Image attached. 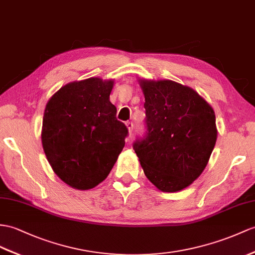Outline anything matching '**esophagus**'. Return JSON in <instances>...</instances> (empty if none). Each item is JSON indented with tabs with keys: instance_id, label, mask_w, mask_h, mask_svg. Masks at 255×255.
Here are the masks:
<instances>
[{
	"instance_id": "obj_1",
	"label": "esophagus",
	"mask_w": 255,
	"mask_h": 255,
	"mask_svg": "<svg viewBox=\"0 0 255 255\" xmlns=\"http://www.w3.org/2000/svg\"><path fill=\"white\" fill-rule=\"evenodd\" d=\"M126 126H127V128H128V134H129V136L132 135V133H133V128H134V126H133V122H127L126 123Z\"/></svg>"
}]
</instances>
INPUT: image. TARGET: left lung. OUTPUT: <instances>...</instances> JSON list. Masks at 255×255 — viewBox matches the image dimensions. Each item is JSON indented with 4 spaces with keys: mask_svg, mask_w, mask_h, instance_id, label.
Returning a JSON list of instances; mask_svg holds the SVG:
<instances>
[{
    "mask_svg": "<svg viewBox=\"0 0 255 255\" xmlns=\"http://www.w3.org/2000/svg\"><path fill=\"white\" fill-rule=\"evenodd\" d=\"M147 134L134 150L146 177L164 192L188 187L201 175L217 138L215 114L189 86L172 80H138Z\"/></svg>",
    "mask_w": 255,
    "mask_h": 255,
    "instance_id": "1",
    "label": "left lung"
}]
</instances>
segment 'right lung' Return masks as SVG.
Returning a JSON list of instances; mask_svg holds the SVG:
<instances>
[{
    "label": "right lung",
    "mask_w": 255,
    "mask_h": 255,
    "mask_svg": "<svg viewBox=\"0 0 255 255\" xmlns=\"http://www.w3.org/2000/svg\"><path fill=\"white\" fill-rule=\"evenodd\" d=\"M114 83L101 78L74 81L46 104L42 146L55 174L74 189L101 184L126 144L128 128L109 101Z\"/></svg>",
    "instance_id": "1"
}]
</instances>
